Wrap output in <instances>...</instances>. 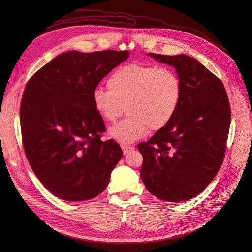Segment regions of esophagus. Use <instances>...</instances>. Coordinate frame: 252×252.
<instances>
[{
	"label": "esophagus",
	"mask_w": 252,
	"mask_h": 252,
	"mask_svg": "<svg viewBox=\"0 0 252 252\" xmlns=\"http://www.w3.org/2000/svg\"><path fill=\"white\" fill-rule=\"evenodd\" d=\"M122 148H123V152H124L125 155H126V154L129 153L131 150L135 149L133 146H127V145H123Z\"/></svg>",
	"instance_id": "34e87169"
}]
</instances>
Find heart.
<instances>
[{"mask_svg":"<svg viewBox=\"0 0 252 252\" xmlns=\"http://www.w3.org/2000/svg\"><path fill=\"white\" fill-rule=\"evenodd\" d=\"M108 89L93 92L95 109L104 121L115 123L127 116L111 130V136L131 143L146 131H157L175 116L183 95L179 73L169 67L134 62L115 69L107 81Z\"/></svg>","mask_w":252,"mask_h":252,"instance_id":"b5f03b06","label":"heart"}]
</instances>
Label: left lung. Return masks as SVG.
<instances>
[{
    "label": "left lung",
    "instance_id": "8db88e82",
    "mask_svg": "<svg viewBox=\"0 0 252 252\" xmlns=\"http://www.w3.org/2000/svg\"><path fill=\"white\" fill-rule=\"evenodd\" d=\"M149 55L174 66L183 95L169 124L137 146L143 155L141 179L161 200L187 201L208 186L222 164L231 124L229 98L220 79L196 59Z\"/></svg>",
    "mask_w": 252,
    "mask_h": 252
}]
</instances>
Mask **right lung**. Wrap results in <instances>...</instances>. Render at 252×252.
<instances>
[{"label": "right lung", "instance_id": "add662e5", "mask_svg": "<svg viewBox=\"0 0 252 252\" xmlns=\"http://www.w3.org/2000/svg\"><path fill=\"white\" fill-rule=\"evenodd\" d=\"M128 52L69 51L39 68L25 86L20 127L26 158L36 178L66 201L102 193L123 156L106 131L93 92Z\"/></svg>", "mask_w": 252, "mask_h": 252}]
</instances>
